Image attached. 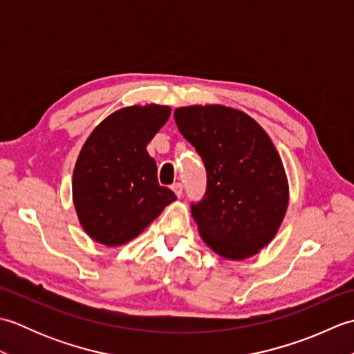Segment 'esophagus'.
Masks as SVG:
<instances>
[{
    "label": "esophagus",
    "mask_w": 354,
    "mask_h": 354,
    "mask_svg": "<svg viewBox=\"0 0 354 354\" xmlns=\"http://www.w3.org/2000/svg\"><path fill=\"white\" fill-rule=\"evenodd\" d=\"M171 189H173V192H175V194L178 198H181L183 196V190H184V185L181 184V183H175L171 185Z\"/></svg>",
    "instance_id": "34e87169"
}]
</instances>
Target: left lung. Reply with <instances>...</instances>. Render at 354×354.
<instances>
[{
	"instance_id": "left-lung-1",
	"label": "left lung",
	"mask_w": 354,
	"mask_h": 354,
	"mask_svg": "<svg viewBox=\"0 0 354 354\" xmlns=\"http://www.w3.org/2000/svg\"><path fill=\"white\" fill-rule=\"evenodd\" d=\"M175 122L207 171L204 196L190 204L199 234L225 259L257 254L274 239L289 201L272 141L245 112L217 104L179 108Z\"/></svg>"
}]
</instances>
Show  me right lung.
<instances>
[{
	"instance_id": "1",
	"label": "right lung",
	"mask_w": 354,
	"mask_h": 354,
	"mask_svg": "<svg viewBox=\"0 0 354 354\" xmlns=\"http://www.w3.org/2000/svg\"><path fill=\"white\" fill-rule=\"evenodd\" d=\"M170 117L169 106L123 108L95 127L73 173V198L88 236L106 246L137 237L176 199L158 184L147 142Z\"/></svg>"
}]
</instances>
